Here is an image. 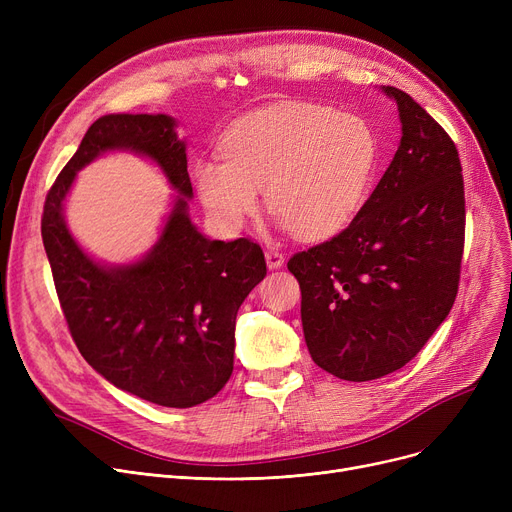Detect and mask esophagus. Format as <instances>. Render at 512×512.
Instances as JSON below:
<instances>
[{"label": "esophagus", "mask_w": 512, "mask_h": 512, "mask_svg": "<svg viewBox=\"0 0 512 512\" xmlns=\"http://www.w3.org/2000/svg\"><path fill=\"white\" fill-rule=\"evenodd\" d=\"M265 261H267V267H270V270H278V267L284 265V253L270 247L265 251Z\"/></svg>", "instance_id": "34e87169"}]
</instances>
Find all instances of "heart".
I'll return each instance as SVG.
<instances>
[{"label":"heart","mask_w":512,"mask_h":512,"mask_svg":"<svg viewBox=\"0 0 512 512\" xmlns=\"http://www.w3.org/2000/svg\"><path fill=\"white\" fill-rule=\"evenodd\" d=\"M222 159L195 164L199 197L215 222L236 230L259 209V191L278 224L317 240L340 232L363 207L378 168L373 128L328 105L286 101L236 120Z\"/></svg>","instance_id":"heart-1"}]
</instances>
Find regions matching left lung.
<instances>
[{
  "instance_id": "left-lung-1",
  "label": "left lung",
  "mask_w": 512,
  "mask_h": 512,
  "mask_svg": "<svg viewBox=\"0 0 512 512\" xmlns=\"http://www.w3.org/2000/svg\"><path fill=\"white\" fill-rule=\"evenodd\" d=\"M400 145L371 197L334 238L292 255L311 359L346 382L407 365L448 317L461 278L465 188L456 145L405 91Z\"/></svg>"
}]
</instances>
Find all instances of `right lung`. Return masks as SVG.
I'll use <instances>...</instances> for the list:
<instances>
[{"label":"right lung","instance_id":"right-lung-1","mask_svg":"<svg viewBox=\"0 0 512 512\" xmlns=\"http://www.w3.org/2000/svg\"><path fill=\"white\" fill-rule=\"evenodd\" d=\"M166 114H107L91 124L49 188L41 236L68 330L85 361L116 388L159 407L188 409L218 394L234 369L238 307L265 278L257 242L203 236L186 145ZM107 150L149 156L179 197L154 249L139 262L103 266L79 249L63 220L75 172Z\"/></svg>","mask_w":512,"mask_h":512}]
</instances>
